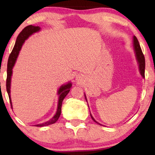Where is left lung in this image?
Here are the masks:
<instances>
[{
	"label": "left lung",
	"instance_id": "1",
	"mask_svg": "<svg viewBox=\"0 0 155 155\" xmlns=\"http://www.w3.org/2000/svg\"><path fill=\"white\" fill-rule=\"evenodd\" d=\"M133 48H134V51H135V58H136L137 63H138L140 73L142 77H143V78H145V56H144V55L143 54V51H142V50H141V48H140V46L138 40H137L136 37H135V36L133 37ZM84 97H85L86 101H87V100L85 94H84ZM90 116H91V118H92V120H94V122H96L97 124H99V125H101V124H99V123H98L97 121H96V120H95V119L94 118V117H93V116H92L91 113H90Z\"/></svg>",
	"mask_w": 155,
	"mask_h": 155
}]
</instances>
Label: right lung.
I'll return each mask as SVG.
<instances>
[{
	"instance_id": "right-lung-1",
	"label": "right lung",
	"mask_w": 155,
	"mask_h": 155,
	"mask_svg": "<svg viewBox=\"0 0 155 155\" xmlns=\"http://www.w3.org/2000/svg\"><path fill=\"white\" fill-rule=\"evenodd\" d=\"M40 27L39 26H33V25H29L25 27L22 29V31L19 34L18 38H17L15 44L13 49H12L11 54H10L9 58H8V68H7V80H6V90H7V92L9 96L10 102L11 107L12 109V104L11 98H10V84H11V77L12 74V68H13L15 63L16 62L17 58L20 53V51L21 50V48L25 43V40L28 39L31 35L34 33L37 32V31H40ZM72 87V83L71 82H68L67 84H64L61 85L58 90V92L57 94L58 95V107H57V111L55 115L48 120V121H46L43 123V124H40L35 125V126L38 127H44L48 126V125L55 124L58 119L60 117L61 113V107H62V102L63 99L66 95L68 94Z\"/></svg>"
}]
</instances>
